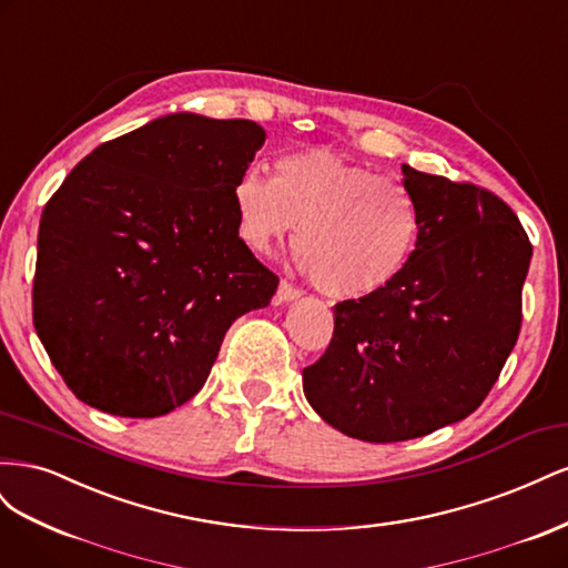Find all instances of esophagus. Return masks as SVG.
Instances as JSON below:
<instances>
[{"mask_svg":"<svg viewBox=\"0 0 568 568\" xmlns=\"http://www.w3.org/2000/svg\"><path fill=\"white\" fill-rule=\"evenodd\" d=\"M296 298H301V288L291 284V282H286V280H282L280 288H277V301L288 303V301H296Z\"/></svg>","mask_w":568,"mask_h":568,"instance_id":"obj_1","label":"esophagus"}]
</instances>
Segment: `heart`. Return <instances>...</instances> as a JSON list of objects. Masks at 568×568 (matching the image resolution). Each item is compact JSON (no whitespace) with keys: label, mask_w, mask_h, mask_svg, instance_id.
Returning <instances> with one entry per match:
<instances>
[{"label":"heart","mask_w":568,"mask_h":568,"mask_svg":"<svg viewBox=\"0 0 568 568\" xmlns=\"http://www.w3.org/2000/svg\"><path fill=\"white\" fill-rule=\"evenodd\" d=\"M232 196L239 232L257 253H270L298 224V261L334 298L386 288L417 246L419 205L409 189L326 149L280 156L274 178L248 168Z\"/></svg>","instance_id":"obj_1"}]
</instances>
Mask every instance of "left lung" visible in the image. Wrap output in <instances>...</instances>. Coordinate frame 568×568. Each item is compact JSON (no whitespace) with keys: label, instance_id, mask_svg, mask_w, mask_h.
<instances>
[{"label":"left lung","instance_id":"left-lung-1","mask_svg":"<svg viewBox=\"0 0 568 568\" xmlns=\"http://www.w3.org/2000/svg\"><path fill=\"white\" fill-rule=\"evenodd\" d=\"M417 248L386 288L334 305L329 348L303 369L317 415L367 443L419 438L486 400L521 329L532 246L488 189L403 165Z\"/></svg>","mask_w":568,"mask_h":568}]
</instances>
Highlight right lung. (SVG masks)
I'll return each mask as SVG.
<instances>
[{
	"instance_id": "1",
	"label": "right lung",
	"mask_w": 568,
	"mask_h": 568,
	"mask_svg": "<svg viewBox=\"0 0 568 568\" xmlns=\"http://www.w3.org/2000/svg\"><path fill=\"white\" fill-rule=\"evenodd\" d=\"M265 130L173 113L84 156L42 211L32 322L75 398L161 417L209 379L280 277L239 236L232 189Z\"/></svg>"
}]
</instances>
